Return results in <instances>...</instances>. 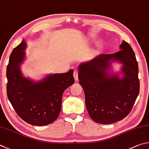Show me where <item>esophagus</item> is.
I'll return each instance as SVG.
<instances>
[{
	"label": "esophagus",
	"mask_w": 149,
	"mask_h": 149,
	"mask_svg": "<svg viewBox=\"0 0 149 149\" xmlns=\"http://www.w3.org/2000/svg\"><path fill=\"white\" fill-rule=\"evenodd\" d=\"M73 76H74V80H78V71L77 69H74V73H73Z\"/></svg>",
	"instance_id": "obj_1"
}]
</instances>
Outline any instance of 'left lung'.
Instances as JSON below:
<instances>
[{
    "mask_svg": "<svg viewBox=\"0 0 149 149\" xmlns=\"http://www.w3.org/2000/svg\"><path fill=\"white\" fill-rule=\"evenodd\" d=\"M115 54H100L78 67L88 114L99 124H109L128 115L139 93L138 63L132 47L123 40ZM122 65L111 72V63ZM121 77H120V74Z\"/></svg>",
    "mask_w": 149,
    "mask_h": 149,
    "instance_id": "1",
    "label": "left lung"
}]
</instances>
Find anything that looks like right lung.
Segmentation results:
<instances>
[{"label":"right lung","mask_w":149,"mask_h":149,"mask_svg":"<svg viewBox=\"0 0 149 149\" xmlns=\"http://www.w3.org/2000/svg\"><path fill=\"white\" fill-rule=\"evenodd\" d=\"M27 43L23 40L13 49L6 69L7 95L21 118L33 126H46L57 118L64 91L74 83L72 69L49 74L35 81L25 77L21 65L25 59Z\"/></svg>","instance_id":"right-lung-1"}]
</instances>
